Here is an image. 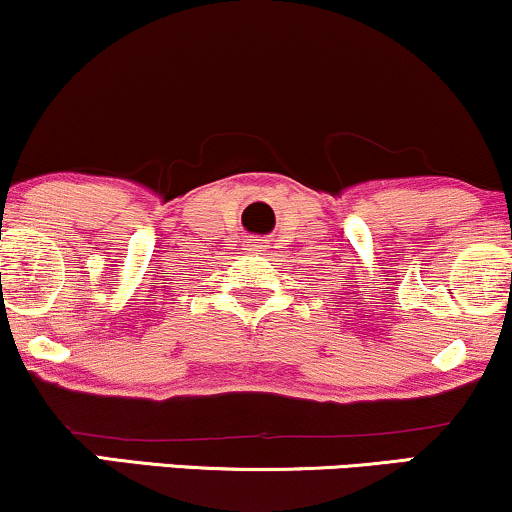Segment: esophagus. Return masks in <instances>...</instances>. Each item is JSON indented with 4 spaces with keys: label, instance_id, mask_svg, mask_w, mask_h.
<instances>
[{
    "label": "esophagus",
    "instance_id": "1",
    "mask_svg": "<svg viewBox=\"0 0 512 512\" xmlns=\"http://www.w3.org/2000/svg\"><path fill=\"white\" fill-rule=\"evenodd\" d=\"M255 250H264V245H255Z\"/></svg>",
    "mask_w": 512,
    "mask_h": 512
}]
</instances>
